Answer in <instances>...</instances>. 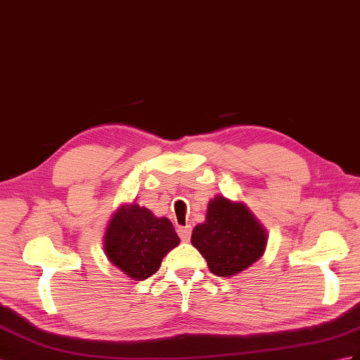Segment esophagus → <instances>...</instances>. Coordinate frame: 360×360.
<instances>
[{"instance_id":"34e87169","label":"esophagus","mask_w":360,"mask_h":360,"mask_svg":"<svg viewBox=\"0 0 360 360\" xmlns=\"http://www.w3.org/2000/svg\"><path fill=\"white\" fill-rule=\"evenodd\" d=\"M178 235L182 240H188L190 235H191V227L190 225H186V227H179L178 229Z\"/></svg>"}]
</instances>
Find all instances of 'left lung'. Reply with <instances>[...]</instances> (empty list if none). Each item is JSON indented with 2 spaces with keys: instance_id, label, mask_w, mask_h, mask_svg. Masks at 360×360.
Segmentation results:
<instances>
[{
  "instance_id": "obj_1",
  "label": "left lung",
  "mask_w": 360,
  "mask_h": 360,
  "mask_svg": "<svg viewBox=\"0 0 360 360\" xmlns=\"http://www.w3.org/2000/svg\"><path fill=\"white\" fill-rule=\"evenodd\" d=\"M191 245L205 257L213 274L230 278L264 255L266 231L245 204L216 196L208 204L205 222L193 229Z\"/></svg>"
}]
</instances>
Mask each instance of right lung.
<instances>
[{"instance_id": "right-lung-1", "label": "right lung", "mask_w": 360, "mask_h": 360, "mask_svg": "<svg viewBox=\"0 0 360 360\" xmlns=\"http://www.w3.org/2000/svg\"><path fill=\"white\" fill-rule=\"evenodd\" d=\"M179 244L167 218L138 204L121 205L112 216L104 236V252L129 278L144 281L160 270L164 256Z\"/></svg>"}]
</instances>
